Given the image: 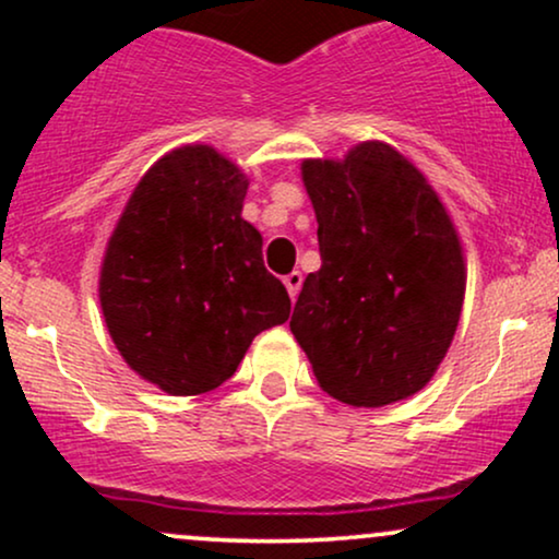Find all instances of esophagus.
<instances>
[{"label": "esophagus", "instance_id": "obj_1", "mask_svg": "<svg viewBox=\"0 0 559 559\" xmlns=\"http://www.w3.org/2000/svg\"><path fill=\"white\" fill-rule=\"evenodd\" d=\"M284 284H286V292H288V297L292 299H297L299 297V288H301V273L299 271H292L284 278Z\"/></svg>", "mask_w": 559, "mask_h": 559}]
</instances>
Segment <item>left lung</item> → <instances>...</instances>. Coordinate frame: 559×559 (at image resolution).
Listing matches in <instances>:
<instances>
[{
	"instance_id": "left-lung-1",
	"label": "left lung",
	"mask_w": 559,
	"mask_h": 559,
	"mask_svg": "<svg viewBox=\"0 0 559 559\" xmlns=\"http://www.w3.org/2000/svg\"><path fill=\"white\" fill-rule=\"evenodd\" d=\"M299 170L323 265L301 284L288 329L333 400L386 407L418 394L465 299L463 241L444 202L386 141Z\"/></svg>"
}]
</instances>
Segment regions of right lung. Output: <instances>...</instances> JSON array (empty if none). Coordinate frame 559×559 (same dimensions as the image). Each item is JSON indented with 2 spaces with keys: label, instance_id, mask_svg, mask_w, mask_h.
I'll return each mask as SVG.
<instances>
[{
  "label": "right lung",
  "instance_id": "1",
  "mask_svg": "<svg viewBox=\"0 0 559 559\" xmlns=\"http://www.w3.org/2000/svg\"><path fill=\"white\" fill-rule=\"evenodd\" d=\"M249 178L210 144L168 152L141 176L107 239L99 305L120 357L165 394L194 396L236 373L292 299L243 221Z\"/></svg>",
  "mask_w": 559,
  "mask_h": 559
}]
</instances>
